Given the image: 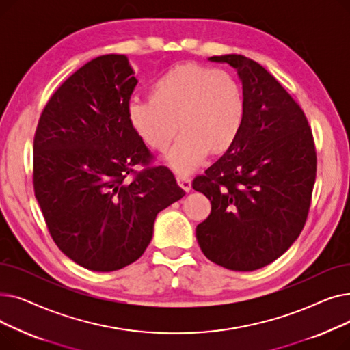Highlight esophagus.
<instances>
[{
  "instance_id": "esophagus-1",
  "label": "esophagus",
  "mask_w": 350,
  "mask_h": 350,
  "mask_svg": "<svg viewBox=\"0 0 350 350\" xmlns=\"http://www.w3.org/2000/svg\"><path fill=\"white\" fill-rule=\"evenodd\" d=\"M176 178H177L178 186L183 190H185V191H190L191 190V180H190V177H187V176H177Z\"/></svg>"
}]
</instances>
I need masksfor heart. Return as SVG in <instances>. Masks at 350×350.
Returning a JSON list of instances; mask_svg holds the SVG:
<instances>
[{"instance_id": "1", "label": "heart", "mask_w": 350, "mask_h": 350, "mask_svg": "<svg viewBox=\"0 0 350 350\" xmlns=\"http://www.w3.org/2000/svg\"><path fill=\"white\" fill-rule=\"evenodd\" d=\"M129 124L146 146L164 152L181 136L167 160L178 173H190L207 154H223L240 135L244 96L240 83L224 69L194 62L165 70L149 89V100L127 103Z\"/></svg>"}]
</instances>
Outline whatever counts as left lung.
I'll return each mask as SVG.
<instances>
[{"label":"left lung","mask_w":350,"mask_h":350,"mask_svg":"<svg viewBox=\"0 0 350 350\" xmlns=\"http://www.w3.org/2000/svg\"><path fill=\"white\" fill-rule=\"evenodd\" d=\"M237 69L243 82L240 135L193 189L211 201L196 228L214 264L254 271L281 256L299 237L317 177V152L301 106L271 73L243 55L211 57Z\"/></svg>","instance_id":"8db88e82"}]
</instances>
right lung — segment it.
<instances>
[{"label":"right lung","mask_w":350,"mask_h":350,"mask_svg":"<svg viewBox=\"0 0 350 350\" xmlns=\"http://www.w3.org/2000/svg\"><path fill=\"white\" fill-rule=\"evenodd\" d=\"M133 73L124 55L85 64L48 100L33 137V190L49 234L90 271L139 260L156 215L186 194L129 124Z\"/></svg>","instance_id":"obj_1"}]
</instances>
